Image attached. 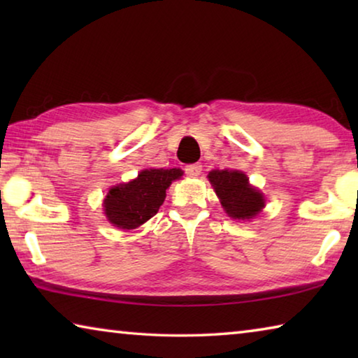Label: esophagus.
Instances as JSON below:
<instances>
[{
	"label": "esophagus",
	"instance_id": "esophagus-1",
	"mask_svg": "<svg viewBox=\"0 0 358 358\" xmlns=\"http://www.w3.org/2000/svg\"><path fill=\"white\" fill-rule=\"evenodd\" d=\"M185 172H186L187 177L196 178V177H199V175L202 173V166H201V164H191V166H186V167H185Z\"/></svg>",
	"mask_w": 358,
	"mask_h": 358
}]
</instances>
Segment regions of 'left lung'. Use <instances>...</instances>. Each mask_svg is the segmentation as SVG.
<instances>
[{
  "instance_id": "8db88e82",
  "label": "left lung",
  "mask_w": 358,
  "mask_h": 358,
  "mask_svg": "<svg viewBox=\"0 0 358 358\" xmlns=\"http://www.w3.org/2000/svg\"><path fill=\"white\" fill-rule=\"evenodd\" d=\"M208 180L226 213L234 220L250 221L265 207V197L250 185L246 175L240 171H211Z\"/></svg>"
}]
</instances>
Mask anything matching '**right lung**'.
<instances>
[{
  "label": "right lung",
  "mask_w": 358,
  "mask_h": 358,
  "mask_svg": "<svg viewBox=\"0 0 358 358\" xmlns=\"http://www.w3.org/2000/svg\"><path fill=\"white\" fill-rule=\"evenodd\" d=\"M181 175V169H145L129 183L113 186L104 199L107 221L123 230L142 226L157 213L169 186Z\"/></svg>",
  "instance_id": "right-lung-1"
}]
</instances>
